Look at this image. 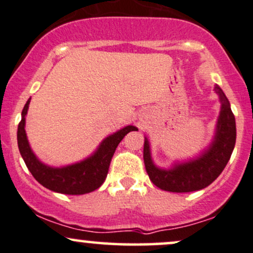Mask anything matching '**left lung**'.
I'll return each instance as SVG.
<instances>
[{"mask_svg":"<svg viewBox=\"0 0 253 253\" xmlns=\"http://www.w3.org/2000/svg\"><path fill=\"white\" fill-rule=\"evenodd\" d=\"M219 96L220 112L216 122L214 137L200 155L185 162H174L170 168H160L151 159L150 143L144 137L143 159L147 173L154 185L163 191L187 193L203 189L214 181L226 167L236 144V118L231 110L227 97L214 86Z\"/></svg>","mask_w":253,"mask_h":253,"instance_id":"8db88e82","label":"left lung"}]
</instances>
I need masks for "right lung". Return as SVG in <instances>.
<instances>
[{
    "mask_svg": "<svg viewBox=\"0 0 253 253\" xmlns=\"http://www.w3.org/2000/svg\"><path fill=\"white\" fill-rule=\"evenodd\" d=\"M31 98L27 100L21 114V122L17 127V144L23 161L33 176L40 185L50 191L68 195H82L96 191L103 185L108 175L110 162L116 148L124 136L130 131H137V127L126 126L109 135L100 142L92 155L83 161L64 167H50L44 165L33 153L26 133V115L28 111Z\"/></svg>",
    "mask_w": 253,
    "mask_h": 253,
    "instance_id": "1",
    "label": "right lung"
}]
</instances>
